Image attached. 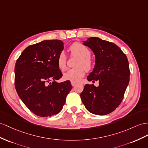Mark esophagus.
Wrapping results in <instances>:
<instances>
[{
  "label": "esophagus",
  "mask_w": 148,
  "mask_h": 148,
  "mask_svg": "<svg viewBox=\"0 0 148 148\" xmlns=\"http://www.w3.org/2000/svg\"><path fill=\"white\" fill-rule=\"evenodd\" d=\"M71 84H72V86H73V87H74V86H75V85L77 84V82H73V81H71Z\"/></svg>",
  "instance_id": "obj_1"
}]
</instances>
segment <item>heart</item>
<instances>
[{"label":"heart","mask_w":148,"mask_h":148,"mask_svg":"<svg viewBox=\"0 0 148 148\" xmlns=\"http://www.w3.org/2000/svg\"><path fill=\"white\" fill-rule=\"evenodd\" d=\"M69 50L71 55L77 56L79 59L75 64L77 67L73 68L67 70L63 74V78L65 80L71 81L73 82H77L85 74V70L89 71L92 67V62L90 59V51L83 44L75 42L72 44ZM67 58L65 53L61 52L57 58V64L59 69L64 71L66 67Z\"/></svg>","instance_id":"obj_1"}]
</instances>
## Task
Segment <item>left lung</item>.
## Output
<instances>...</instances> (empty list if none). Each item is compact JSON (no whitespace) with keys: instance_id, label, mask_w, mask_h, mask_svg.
Segmentation results:
<instances>
[{"instance_id":"8db88e82","label":"left lung","mask_w":148,"mask_h":148,"mask_svg":"<svg viewBox=\"0 0 148 148\" xmlns=\"http://www.w3.org/2000/svg\"><path fill=\"white\" fill-rule=\"evenodd\" d=\"M95 56V65L87 77L99 81V86L85 85L81 93L82 103L89 112L106 115L114 111L122 101L130 76L126 56L117 45L97 37L82 41Z\"/></svg>"}]
</instances>
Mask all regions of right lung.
I'll use <instances>...</instances> for the list:
<instances>
[{
  "label": "right lung",
  "instance_id": "obj_1",
  "mask_svg": "<svg viewBox=\"0 0 148 148\" xmlns=\"http://www.w3.org/2000/svg\"><path fill=\"white\" fill-rule=\"evenodd\" d=\"M64 48L62 40H45L29 45L16 61V91L29 110L38 116L59 113L72 89L69 81H57L62 76L57 58Z\"/></svg>",
  "mask_w": 148,
  "mask_h": 148
}]
</instances>
